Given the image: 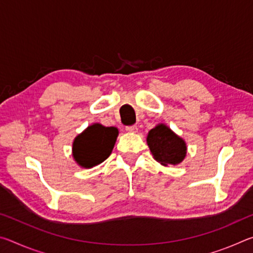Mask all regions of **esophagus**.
Returning a JSON list of instances; mask_svg holds the SVG:
<instances>
[{
  "label": "esophagus",
  "mask_w": 253,
  "mask_h": 253,
  "mask_svg": "<svg viewBox=\"0 0 253 253\" xmlns=\"http://www.w3.org/2000/svg\"><path fill=\"white\" fill-rule=\"evenodd\" d=\"M126 130H127L128 132H137V131H138V128H137L136 125L127 126V127H126Z\"/></svg>",
  "instance_id": "obj_1"
}]
</instances>
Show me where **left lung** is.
I'll use <instances>...</instances> for the list:
<instances>
[{
  "label": "left lung",
  "instance_id": "left-lung-1",
  "mask_svg": "<svg viewBox=\"0 0 253 253\" xmlns=\"http://www.w3.org/2000/svg\"><path fill=\"white\" fill-rule=\"evenodd\" d=\"M146 142L154 160L163 166L178 165L186 157L185 140L165 124H158L149 130Z\"/></svg>",
  "mask_w": 253,
  "mask_h": 253
}]
</instances>
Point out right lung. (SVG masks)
<instances>
[{"mask_svg": "<svg viewBox=\"0 0 253 253\" xmlns=\"http://www.w3.org/2000/svg\"><path fill=\"white\" fill-rule=\"evenodd\" d=\"M118 137L116 127H105L95 123L76 137L72 156L83 169H91L109 157Z\"/></svg>", "mask_w": 253, "mask_h": 253, "instance_id": "add662e5", "label": "right lung"}]
</instances>
